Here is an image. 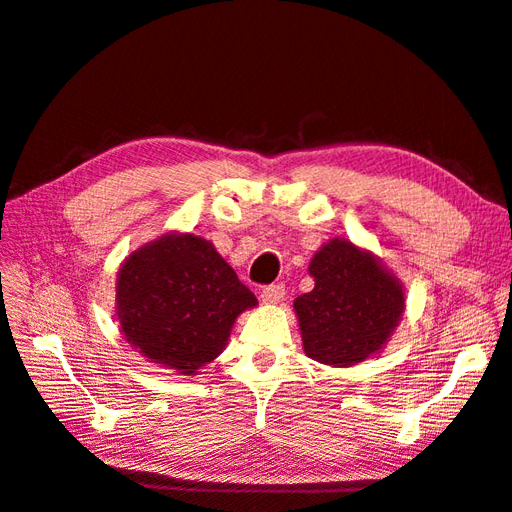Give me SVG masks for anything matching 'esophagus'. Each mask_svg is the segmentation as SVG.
<instances>
[{
	"label": "esophagus",
	"instance_id": "1",
	"mask_svg": "<svg viewBox=\"0 0 512 512\" xmlns=\"http://www.w3.org/2000/svg\"><path fill=\"white\" fill-rule=\"evenodd\" d=\"M284 294H286V290H284L282 284H273V286L262 288L260 301L265 303V305H277V303L284 301Z\"/></svg>",
	"mask_w": 512,
	"mask_h": 512
}]
</instances>
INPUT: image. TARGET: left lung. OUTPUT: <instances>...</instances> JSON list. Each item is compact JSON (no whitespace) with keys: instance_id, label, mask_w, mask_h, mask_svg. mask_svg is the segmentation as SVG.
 Masks as SVG:
<instances>
[{"instance_id":"8db88e82","label":"left lung","mask_w":512,"mask_h":512,"mask_svg":"<svg viewBox=\"0 0 512 512\" xmlns=\"http://www.w3.org/2000/svg\"><path fill=\"white\" fill-rule=\"evenodd\" d=\"M307 271L314 290L292 307L309 359L352 367L380 354L406 312L397 275L374 252L342 237L324 243Z\"/></svg>"}]
</instances>
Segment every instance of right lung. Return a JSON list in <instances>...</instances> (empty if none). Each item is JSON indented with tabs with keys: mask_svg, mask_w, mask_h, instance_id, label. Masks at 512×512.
<instances>
[{
	"mask_svg": "<svg viewBox=\"0 0 512 512\" xmlns=\"http://www.w3.org/2000/svg\"><path fill=\"white\" fill-rule=\"evenodd\" d=\"M256 305L213 243L194 232H166L117 271L115 316L123 339L149 363L181 376H196L218 359L239 314Z\"/></svg>",
	"mask_w": 512,
	"mask_h": 512,
	"instance_id": "add662e5",
	"label": "right lung"
}]
</instances>
